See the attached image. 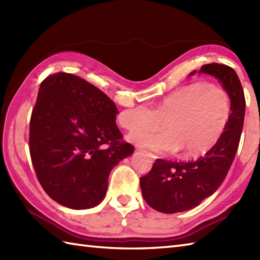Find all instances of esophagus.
Listing matches in <instances>:
<instances>
[{
    "mask_svg": "<svg viewBox=\"0 0 260 260\" xmlns=\"http://www.w3.org/2000/svg\"><path fill=\"white\" fill-rule=\"evenodd\" d=\"M141 152H143V153H145L147 156H150L152 159H155L156 158V155L155 154H153V153H151V152H148V151H146V150H140Z\"/></svg>",
    "mask_w": 260,
    "mask_h": 260,
    "instance_id": "obj_1",
    "label": "esophagus"
}]
</instances>
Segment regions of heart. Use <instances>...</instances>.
Listing matches in <instances>:
<instances>
[{
    "label": "heart",
    "instance_id": "b5f03b06",
    "mask_svg": "<svg viewBox=\"0 0 260 260\" xmlns=\"http://www.w3.org/2000/svg\"><path fill=\"white\" fill-rule=\"evenodd\" d=\"M231 116V101L222 87L204 81L182 86L164 97L154 108L141 104L119 115V123L127 131L139 128L129 140L136 145L157 153L182 150L183 156H198L217 144Z\"/></svg>",
    "mask_w": 260,
    "mask_h": 260
}]
</instances>
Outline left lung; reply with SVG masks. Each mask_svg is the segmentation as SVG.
I'll list each match as a JSON object with an SVG mask.
<instances>
[{
  "mask_svg": "<svg viewBox=\"0 0 260 260\" xmlns=\"http://www.w3.org/2000/svg\"><path fill=\"white\" fill-rule=\"evenodd\" d=\"M196 74V70L189 75ZM199 74L215 77L228 91L231 116L224 133L206 155L189 162L157 158L150 172L140 179L146 203L163 213L186 211L201 203L221 185L233 164L245 119L246 99L236 71L227 64L208 63Z\"/></svg>",
  "mask_w": 260,
  "mask_h": 260,
  "instance_id": "obj_1",
  "label": "left lung"
}]
</instances>
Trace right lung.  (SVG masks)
<instances>
[{
    "label": "right lung",
    "mask_w": 260,
    "mask_h": 260,
    "mask_svg": "<svg viewBox=\"0 0 260 260\" xmlns=\"http://www.w3.org/2000/svg\"><path fill=\"white\" fill-rule=\"evenodd\" d=\"M117 108L78 76L57 73L39 88L29 148L37 178L54 201L89 209L103 201L110 171L134 146L116 125Z\"/></svg>",
    "instance_id": "add662e5"
}]
</instances>
